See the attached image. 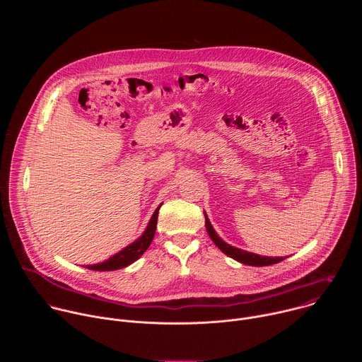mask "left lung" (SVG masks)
I'll use <instances>...</instances> for the list:
<instances>
[{
	"label": "left lung",
	"instance_id": "obj_1",
	"mask_svg": "<svg viewBox=\"0 0 362 362\" xmlns=\"http://www.w3.org/2000/svg\"><path fill=\"white\" fill-rule=\"evenodd\" d=\"M204 225H206V230H208L211 239L214 240V243L228 256L233 257L235 261L240 262V264H245V265H250V267H268V265H274V264H278L281 261H284L285 257L284 256H279V257H274V256H261V255H256V253H250V252H246V250H242L239 247H233L230 245H228L226 242H223L218 233L215 232L214 226L211 225L208 216H206L204 214Z\"/></svg>",
	"mask_w": 362,
	"mask_h": 362
}]
</instances>
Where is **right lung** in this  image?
<instances>
[{
    "instance_id": "add662e5",
    "label": "right lung",
    "mask_w": 362,
    "mask_h": 362,
    "mask_svg": "<svg viewBox=\"0 0 362 362\" xmlns=\"http://www.w3.org/2000/svg\"><path fill=\"white\" fill-rule=\"evenodd\" d=\"M159 208L154 211L146 230L143 232V235L136 239L133 243H130L129 246H126L123 250H120L119 253L113 255L112 257H109L107 261L101 262V264H95V265H86L87 269L91 271H116V269H122L129 267L130 264H133L134 261H137L139 257L147 250V247L150 246L154 233H156V225H158V216H159Z\"/></svg>"
}]
</instances>
